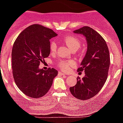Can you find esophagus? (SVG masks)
<instances>
[{"label": "esophagus", "mask_w": 123, "mask_h": 123, "mask_svg": "<svg viewBox=\"0 0 123 123\" xmlns=\"http://www.w3.org/2000/svg\"><path fill=\"white\" fill-rule=\"evenodd\" d=\"M58 74H59V75H66V74H65V73H61V72H59V73H58Z\"/></svg>", "instance_id": "obj_1"}]
</instances>
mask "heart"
I'll use <instances>...</instances> for the list:
<instances>
[{"label": "heart", "mask_w": 123, "mask_h": 123, "mask_svg": "<svg viewBox=\"0 0 123 123\" xmlns=\"http://www.w3.org/2000/svg\"><path fill=\"white\" fill-rule=\"evenodd\" d=\"M64 41L65 44L67 45V46L71 50V51L74 50H77L81 46V42L79 40V38H77L76 37L68 36L64 37ZM49 47H50V51L54 52L56 50V43L54 41H52L50 42ZM75 65V62L73 60L61 61L58 64V66L64 71H68L71 69V68L74 67Z\"/></svg>", "instance_id": "obj_1"}]
</instances>
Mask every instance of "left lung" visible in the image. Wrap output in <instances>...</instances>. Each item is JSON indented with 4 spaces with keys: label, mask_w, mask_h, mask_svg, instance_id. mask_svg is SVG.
Returning <instances> with one entry per match:
<instances>
[{
    "label": "left lung",
    "mask_w": 123,
    "mask_h": 123,
    "mask_svg": "<svg viewBox=\"0 0 123 123\" xmlns=\"http://www.w3.org/2000/svg\"><path fill=\"white\" fill-rule=\"evenodd\" d=\"M74 33L85 37L87 49L78 72L84 71L82 79H77V84L69 88L70 92L76 98L87 100L97 95L107 79L110 65L108 48L104 38L93 28L82 27L74 31Z\"/></svg>",
    "instance_id": "1"
}]
</instances>
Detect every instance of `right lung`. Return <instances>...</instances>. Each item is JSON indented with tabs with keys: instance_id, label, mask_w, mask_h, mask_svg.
<instances>
[{
	"instance_id": "1",
	"label": "right lung",
	"mask_w": 123,
	"mask_h": 123,
	"mask_svg": "<svg viewBox=\"0 0 123 123\" xmlns=\"http://www.w3.org/2000/svg\"><path fill=\"white\" fill-rule=\"evenodd\" d=\"M57 34L41 25L34 24L24 30L13 43L12 50L13 77L25 95L38 98L51 87L58 71L39 68L40 63L50 53V39Z\"/></svg>"
}]
</instances>
